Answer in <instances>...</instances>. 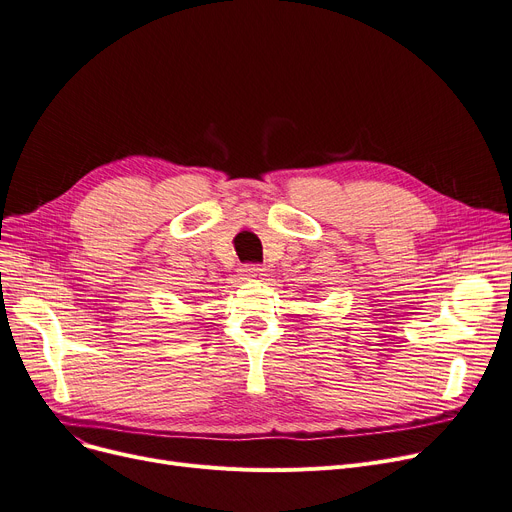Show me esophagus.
Listing matches in <instances>:
<instances>
[{
  "mask_svg": "<svg viewBox=\"0 0 512 512\" xmlns=\"http://www.w3.org/2000/svg\"><path fill=\"white\" fill-rule=\"evenodd\" d=\"M242 276H245L247 280H261L263 276H265V270L263 267H259V265H245L242 267Z\"/></svg>",
  "mask_w": 512,
  "mask_h": 512,
  "instance_id": "1",
  "label": "esophagus"
}]
</instances>
